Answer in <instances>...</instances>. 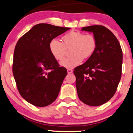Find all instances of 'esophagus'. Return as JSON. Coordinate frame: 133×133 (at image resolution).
<instances>
[{
    "mask_svg": "<svg viewBox=\"0 0 133 133\" xmlns=\"http://www.w3.org/2000/svg\"><path fill=\"white\" fill-rule=\"evenodd\" d=\"M67 71H68V74H71L72 72V70L71 69H67Z\"/></svg>",
    "mask_w": 133,
    "mask_h": 133,
    "instance_id": "esophagus-1",
    "label": "esophagus"
}]
</instances>
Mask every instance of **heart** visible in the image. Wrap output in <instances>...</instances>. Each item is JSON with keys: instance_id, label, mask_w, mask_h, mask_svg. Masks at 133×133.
Returning a JSON list of instances; mask_svg holds the SVG:
<instances>
[{"instance_id": "b5f03b06", "label": "heart", "mask_w": 133, "mask_h": 133, "mask_svg": "<svg viewBox=\"0 0 133 133\" xmlns=\"http://www.w3.org/2000/svg\"><path fill=\"white\" fill-rule=\"evenodd\" d=\"M97 48V40L92 33H83L81 31H71L62 37V42L56 38L49 43V50L57 61H61L69 49L71 55L61 62L64 68H73L79 65L83 59H87L94 54Z\"/></svg>"}]
</instances>
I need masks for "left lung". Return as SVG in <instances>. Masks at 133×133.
Instances as JSON below:
<instances>
[{
    "label": "left lung",
    "mask_w": 133,
    "mask_h": 133,
    "mask_svg": "<svg viewBox=\"0 0 133 133\" xmlns=\"http://www.w3.org/2000/svg\"><path fill=\"white\" fill-rule=\"evenodd\" d=\"M81 30L92 32L97 48L87 62L74 69L77 93L84 103L99 106L116 92L122 74V51L116 36L105 26H90Z\"/></svg>",
    "instance_id": "1"
}]
</instances>
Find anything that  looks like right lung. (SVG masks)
Wrapping results in <instances>:
<instances>
[{"label":"right lung","mask_w":133,"mask_h":133,"mask_svg":"<svg viewBox=\"0 0 133 133\" xmlns=\"http://www.w3.org/2000/svg\"><path fill=\"white\" fill-rule=\"evenodd\" d=\"M69 29L40 23L17 41L13 57V76L21 97L33 105H49L59 95L67 70L60 67L52 57L49 43Z\"/></svg>","instance_id":"right-lung-1"}]
</instances>
